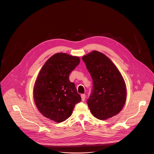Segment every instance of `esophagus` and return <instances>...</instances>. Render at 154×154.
Segmentation results:
<instances>
[{"label":"esophagus","instance_id":"34e87169","mask_svg":"<svg viewBox=\"0 0 154 154\" xmlns=\"http://www.w3.org/2000/svg\"><path fill=\"white\" fill-rule=\"evenodd\" d=\"M81 98H82V100L84 101L85 99V94H82L81 95Z\"/></svg>","mask_w":154,"mask_h":154}]
</instances>
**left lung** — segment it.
<instances>
[{"instance_id": "8db88e82", "label": "left lung", "mask_w": 154, "mask_h": 154, "mask_svg": "<svg viewBox=\"0 0 154 154\" xmlns=\"http://www.w3.org/2000/svg\"><path fill=\"white\" fill-rule=\"evenodd\" d=\"M82 60L93 80V88L87 100L95 118L105 120L118 114L126 100L125 80L112 61L104 54L94 51Z\"/></svg>"}]
</instances>
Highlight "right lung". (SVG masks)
Returning <instances> with one entry per match:
<instances>
[{
	"mask_svg": "<svg viewBox=\"0 0 154 154\" xmlns=\"http://www.w3.org/2000/svg\"><path fill=\"white\" fill-rule=\"evenodd\" d=\"M80 58L66 53L51 56L41 69L33 88L36 106L44 116L61 122L72 113L81 97L69 75L80 63Z\"/></svg>",
	"mask_w": 154,
	"mask_h": 154,
	"instance_id": "right-lung-1",
	"label": "right lung"
}]
</instances>
